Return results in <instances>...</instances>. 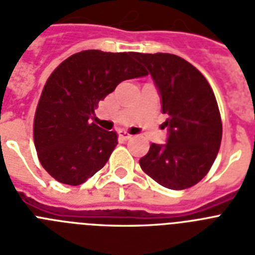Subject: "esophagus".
Segmentation results:
<instances>
[{"instance_id":"34e87169","label":"esophagus","mask_w":255,"mask_h":255,"mask_svg":"<svg viewBox=\"0 0 255 255\" xmlns=\"http://www.w3.org/2000/svg\"><path fill=\"white\" fill-rule=\"evenodd\" d=\"M119 134H121V137L123 138V140H129V138L132 137V134L129 133V132L126 131V129H121V131H119Z\"/></svg>"}]
</instances>
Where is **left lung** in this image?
<instances>
[{"instance_id":"left-lung-1","label":"left lung","mask_w":255,"mask_h":255,"mask_svg":"<svg viewBox=\"0 0 255 255\" xmlns=\"http://www.w3.org/2000/svg\"><path fill=\"white\" fill-rule=\"evenodd\" d=\"M160 90L165 145L153 142L140 158L142 171L171 190H185L200 182L220 149L223 124L214 90L194 65L171 53H136Z\"/></svg>"}]
</instances>
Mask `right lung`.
<instances>
[{
  "label": "right lung",
  "mask_w": 255,
  "mask_h": 255,
  "mask_svg": "<svg viewBox=\"0 0 255 255\" xmlns=\"http://www.w3.org/2000/svg\"><path fill=\"white\" fill-rule=\"evenodd\" d=\"M136 52L74 53L45 82L34 118L41 166L60 183L78 186L102 169L118 144L115 131L90 123L99 101L124 80L146 76Z\"/></svg>",
  "instance_id": "1"
}]
</instances>
